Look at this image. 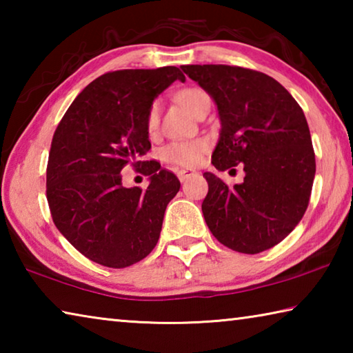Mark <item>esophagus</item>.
I'll return each instance as SVG.
<instances>
[{
  "instance_id": "obj_1",
  "label": "esophagus",
  "mask_w": 353,
  "mask_h": 353,
  "mask_svg": "<svg viewBox=\"0 0 353 353\" xmlns=\"http://www.w3.org/2000/svg\"><path fill=\"white\" fill-rule=\"evenodd\" d=\"M196 174V171L194 170H179L177 171V177H179V181H181V182H185V181H187V179H190V177H193Z\"/></svg>"
}]
</instances>
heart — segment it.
Segmentation results:
<instances>
[{
	"mask_svg": "<svg viewBox=\"0 0 353 353\" xmlns=\"http://www.w3.org/2000/svg\"><path fill=\"white\" fill-rule=\"evenodd\" d=\"M177 101L181 103L183 109H187L191 115L198 110V107L208 99L207 93H204L199 88H187L177 93ZM159 115H160V104L154 103L151 110L148 113V129L155 130L159 124ZM205 141L194 140V141H174L166 145L160 155L165 162L177 165V166H193L201 160L202 152L205 151Z\"/></svg>",
	"mask_w": 353,
	"mask_h": 353,
	"instance_id": "1",
	"label": "heart"
}]
</instances>
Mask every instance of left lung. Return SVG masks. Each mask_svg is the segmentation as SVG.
I'll return each instance as SVG.
<instances>
[{
    "mask_svg": "<svg viewBox=\"0 0 353 353\" xmlns=\"http://www.w3.org/2000/svg\"><path fill=\"white\" fill-rule=\"evenodd\" d=\"M210 94L221 121L212 154L218 171L243 165L244 181L227 187L204 172L208 229L243 254L271 249L305 213L316 172L308 123L301 105L271 76L229 65H182Z\"/></svg>",
    "mask_w": 353,
    "mask_h": 353,
    "instance_id": "8db88e82",
    "label": "left lung"
}]
</instances>
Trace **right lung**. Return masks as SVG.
<instances>
[{
	"mask_svg": "<svg viewBox=\"0 0 353 353\" xmlns=\"http://www.w3.org/2000/svg\"><path fill=\"white\" fill-rule=\"evenodd\" d=\"M177 79L185 81L177 67L105 73L77 94L59 123L46 168L48 204L59 232L94 263L126 268L159 241L181 182L143 160L151 149L148 113ZM128 163L150 176L146 190L122 187Z\"/></svg>",
	"mask_w": 353,
	"mask_h": 353,
	"instance_id": "obj_1",
	"label": "right lung"
}]
</instances>
